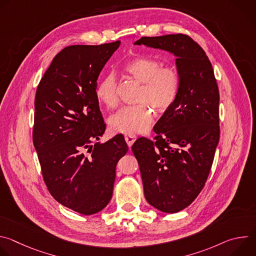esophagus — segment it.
<instances>
[{"label": "esophagus", "mask_w": 256, "mask_h": 256, "mask_svg": "<svg viewBox=\"0 0 256 256\" xmlns=\"http://www.w3.org/2000/svg\"><path fill=\"white\" fill-rule=\"evenodd\" d=\"M124 138H126V142L128 147H132V144H134V140H136V136L134 134H126V136H124Z\"/></svg>", "instance_id": "obj_1"}]
</instances>
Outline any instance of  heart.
I'll list each match as a JSON object with an SVG mask.
<instances>
[{
    "label": "heart",
    "mask_w": 256,
    "mask_h": 256,
    "mask_svg": "<svg viewBox=\"0 0 256 256\" xmlns=\"http://www.w3.org/2000/svg\"><path fill=\"white\" fill-rule=\"evenodd\" d=\"M126 74L140 83L136 94L138 104L122 107L109 118V126L116 132L138 134L147 130L154 120V107L165 112L177 98L180 79L172 68H162V64L152 58L136 56L124 66ZM97 99L107 108H114L118 102V84L114 74L102 77L95 90Z\"/></svg>",
    "instance_id": "obj_1"
}]
</instances>
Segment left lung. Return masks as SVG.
<instances>
[{
  "instance_id": "left-lung-1",
  "label": "left lung",
  "mask_w": 256,
  "mask_h": 256,
  "mask_svg": "<svg viewBox=\"0 0 256 256\" xmlns=\"http://www.w3.org/2000/svg\"><path fill=\"white\" fill-rule=\"evenodd\" d=\"M134 44L176 58L177 98L155 124V140L138 138L132 151L146 200L163 212H177L196 198L210 171L220 138L216 81L206 52L188 35L140 38Z\"/></svg>"
}]
</instances>
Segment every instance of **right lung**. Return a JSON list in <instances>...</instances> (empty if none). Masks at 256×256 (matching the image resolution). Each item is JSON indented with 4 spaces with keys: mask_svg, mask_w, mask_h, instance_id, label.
<instances>
[{
    "mask_svg": "<svg viewBox=\"0 0 256 256\" xmlns=\"http://www.w3.org/2000/svg\"><path fill=\"white\" fill-rule=\"evenodd\" d=\"M120 46L64 48L36 90L33 144L44 182L56 202L85 216L110 202L116 164L128 150L122 134L98 142L105 124L95 94L97 79Z\"/></svg>",
    "mask_w": 256,
    "mask_h": 256,
    "instance_id": "1",
    "label": "right lung"
}]
</instances>
